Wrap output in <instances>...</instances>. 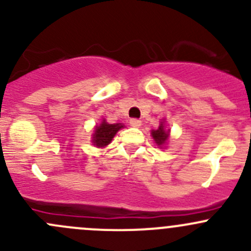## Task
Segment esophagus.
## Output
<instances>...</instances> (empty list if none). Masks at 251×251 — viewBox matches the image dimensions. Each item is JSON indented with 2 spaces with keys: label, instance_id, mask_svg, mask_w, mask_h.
I'll return each mask as SVG.
<instances>
[{
  "label": "esophagus",
  "instance_id": "34e87169",
  "mask_svg": "<svg viewBox=\"0 0 251 251\" xmlns=\"http://www.w3.org/2000/svg\"><path fill=\"white\" fill-rule=\"evenodd\" d=\"M130 125L132 126V127H140V126L142 125V121L138 120V119H131Z\"/></svg>",
  "mask_w": 251,
  "mask_h": 251
}]
</instances>
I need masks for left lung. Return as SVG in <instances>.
I'll list each match as a JSON object with an SVG mask.
<instances>
[{
	"label": "left lung",
	"instance_id": "8db88e82",
	"mask_svg": "<svg viewBox=\"0 0 251 251\" xmlns=\"http://www.w3.org/2000/svg\"><path fill=\"white\" fill-rule=\"evenodd\" d=\"M151 136H153L154 141H155V143L158 144V146H163L166 142V140L169 138V130H166L164 124H160L159 128L151 131Z\"/></svg>",
	"mask_w": 251,
	"mask_h": 251
}]
</instances>
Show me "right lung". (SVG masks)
<instances>
[{
    "label": "right lung",
    "instance_id": "obj_1",
    "mask_svg": "<svg viewBox=\"0 0 251 251\" xmlns=\"http://www.w3.org/2000/svg\"><path fill=\"white\" fill-rule=\"evenodd\" d=\"M121 127H124V126L120 124L114 125V124H108L105 123V120H103V123L96 127L95 133H93V144L97 146L98 148L108 146Z\"/></svg>",
    "mask_w": 251,
    "mask_h": 251
}]
</instances>
